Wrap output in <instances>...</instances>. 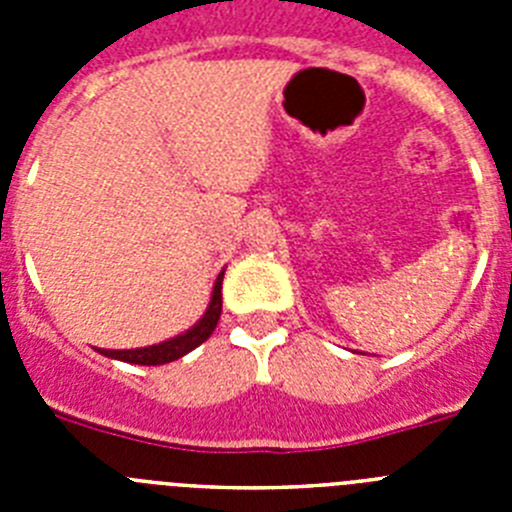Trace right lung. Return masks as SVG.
<instances>
[{"instance_id": "obj_1", "label": "right lung", "mask_w": 512, "mask_h": 512, "mask_svg": "<svg viewBox=\"0 0 512 512\" xmlns=\"http://www.w3.org/2000/svg\"><path fill=\"white\" fill-rule=\"evenodd\" d=\"M223 274L215 279V287H212L210 305H207L205 315H202L187 333L182 336L169 338L164 343H156V346L146 348H125V351H110V348H99V354L110 356V359L117 361H128V364H140V366H158V364H169V361L182 359L184 354L194 351V348L205 343L207 338L212 336L217 320H220V312H223Z\"/></svg>"}]
</instances>
